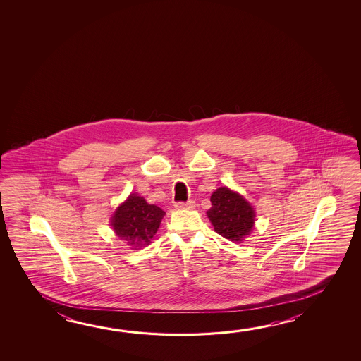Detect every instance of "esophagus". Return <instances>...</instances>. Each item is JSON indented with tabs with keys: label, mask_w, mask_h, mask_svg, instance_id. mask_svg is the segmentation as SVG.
<instances>
[{
	"label": "esophagus",
	"mask_w": 361,
	"mask_h": 361,
	"mask_svg": "<svg viewBox=\"0 0 361 361\" xmlns=\"http://www.w3.org/2000/svg\"><path fill=\"white\" fill-rule=\"evenodd\" d=\"M175 208L176 209H194L195 208V202H192V200H189L188 202H176L175 204Z\"/></svg>",
	"instance_id": "esophagus-1"
}]
</instances>
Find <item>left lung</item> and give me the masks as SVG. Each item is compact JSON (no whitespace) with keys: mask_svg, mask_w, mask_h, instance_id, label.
Masks as SVG:
<instances>
[{"mask_svg":"<svg viewBox=\"0 0 361 361\" xmlns=\"http://www.w3.org/2000/svg\"><path fill=\"white\" fill-rule=\"evenodd\" d=\"M210 202L207 215L216 233L237 243L251 233L256 214L243 196L223 186L212 194Z\"/></svg>","mask_w":361,"mask_h":361,"instance_id":"8db88e82","label":"left lung"}]
</instances>
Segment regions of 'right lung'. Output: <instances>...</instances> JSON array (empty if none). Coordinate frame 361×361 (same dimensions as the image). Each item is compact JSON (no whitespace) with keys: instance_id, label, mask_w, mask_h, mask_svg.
Instances as JSON below:
<instances>
[{"instance_id":"obj_1","label":"right lung","mask_w":361,"mask_h":361,"mask_svg":"<svg viewBox=\"0 0 361 361\" xmlns=\"http://www.w3.org/2000/svg\"><path fill=\"white\" fill-rule=\"evenodd\" d=\"M164 216L165 212L157 205L148 204L138 194H130L115 210L111 227L121 240L127 242L128 246L140 250L151 243Z\"/></svg>"}]
</instances>
